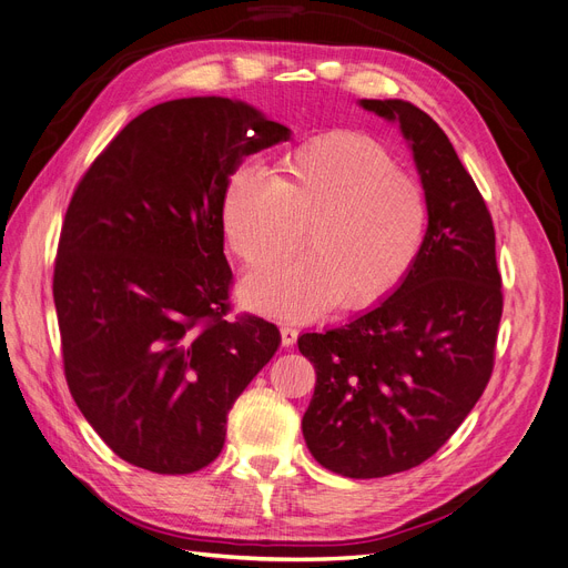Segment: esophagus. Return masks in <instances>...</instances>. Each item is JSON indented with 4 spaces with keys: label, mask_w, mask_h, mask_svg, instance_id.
Returning <instances> with one entry per match:
<instances>
[{
    "label": "esophagus",
    "mask_w": 568,
    "mask_h": 568,
    "mask_svg": "<svg viewBox=\"0 0 568 568\" xmlns=\"http://www.w3.org/2000/svg\"><path fill=\"white\" fill-rule=\"evenodd\" d=\"M297 337H300V332L295 327H281V342H283L285 348H290L292 344H295Z\"/></svg>",
    "instance_id": "esophagus-1"
}]
</instances>
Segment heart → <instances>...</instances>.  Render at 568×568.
I'll use <instances>...</instances> for the list:
<instances>
[{
  "mask_svg": "<svg viewBox=\"0 0 568 568\" xmlns=\"http://www.w3.org/2000/svg\"><path fill=\"white\" fill-rule=\"evenodd\" d=\"M426 224L424 186L382 142L351 131L285 152L273 178L241 165L222 192L224 236L250 266L287 255L306 226L311 252L260 266L241 285L250 311L281 321L379 304L418 257Z\"/></svg>",
  "mask_w": 568,
  "mask_h": 568,
  "instance_id": "heart-1",
  "label": "heart"
}]
</instances>
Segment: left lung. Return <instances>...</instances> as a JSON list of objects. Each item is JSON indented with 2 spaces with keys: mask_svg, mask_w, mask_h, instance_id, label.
Segmentation results:
<instances>
[{
  "mask_svg": "<svg viewBox=\"0 0 568 568\" xmlns=\"http://www.w3.org/2000/svg\"><path fill=\"white\" fill-rule=\"evenodd\" d=\"M361 108L407 140L428 229L384 302L297 346L316 369L302 418L308 452L332 473L369 479L424 464L464 424L494 369L503 295L491 215L445 131L407 100Z\"/></svg>",
  "mask_w": 568,
  "mask_h": 568,
  "instance_id": "obj_1",
  "label": "left lung"
}]
</instances>
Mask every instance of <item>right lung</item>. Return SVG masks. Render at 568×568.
<instances>
[{"label":"right lung","mask_w":568,"mask_h":568,"mask_svg":"<svg viewBox=\"0 0 568 568\" xmlns=\"http://www.w3.org/2000/svg\"><path fill=\"white\" fill-rule=\"evenodd\" d=\"M287 138L243 100H168L74 189L53 271L62 363L87 422L138 468L213 464L229 409L281 346L273 323L224 318L222 192L245 156Z\"/></svg>","instance_id":"right-lung-1"}]
</instances>
